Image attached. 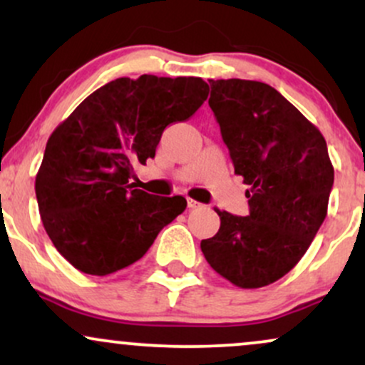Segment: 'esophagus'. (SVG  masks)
Wrapping results in <instances>:
<instances>
[{
    "mask_svg": "<svg viewBox=\"0 0 365 365\" xmlns=\"http://www.w3.org/2000/svg\"><path fill=\"white\" fill-rule=\"evenodd\" d=\"M187 206H188V209H195V207H199L200 204L197 202V200H194V199H188L187 200Z\"/></svg>",
    "mask_w": 365,
    "mask_h": 365,
    "instance_id": "1",
    "label": "esophagus"
}]
</instances>
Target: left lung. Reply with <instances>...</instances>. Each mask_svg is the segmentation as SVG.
<instances>
[{
	"instance_id": "left-lung-1",
	"label": "left lung",
	"mask_w": 365,
	"mask_h": 365,
	"mask_svg": "<svg viewBox=\"0 0 365 365\" xmlns=\"http://www.w3.org/2000/svg\"><path fill=\"white\" fill-rule=\"evenodd\" d=\"M209 83L235 173L250 187L249 216L216 209L220 230L200 249L230 283L261 288L307 252L328 215L334 170L322 133L273 87L242 78Z\"/></svg>"
}]
</instances>
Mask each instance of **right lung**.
Returning a JSON list of instances; mask_svg holds the SVG:
<instances>
[{
	"instance_id": "add662e5",
	"label": "right lung",
	"mask_w": 365,
	"mask_h": 365,
	"mask_svg": "<svg viewBox=\"0 0 365 365\" xmlns=\"http://www.w3.org/2000/svg\"><path fill=\"white\" fill-rule=\"evenodd\" d=\"M199 77H121L99 87L61 121L36 177L41 220L53 245L86 274L106 276L149 250L187 207L130 183L154 158L163 130L190 118L207 99Z\"/></svg>"
}]
</instances>
